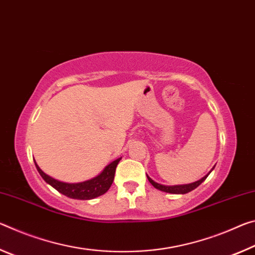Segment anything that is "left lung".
Returning a JSON list of instances; mask_svg holds the SVG:
<instances>
[{"mask_svg": "<svg viewBox=\"0 0 255 255\" xmlns=\"http://www.w3.org/2000/svg\"><path fill=\"white\" fill-rule=\"evenodd\" d=\"M215 168V167H214ZM212 168V169H214ZM210 174V173H209ZM208 174V175H209ZM208 175H206V176L202 177L201 179H199V181L194 182V183H191V184H185V185H175V186H166V185H161V184H158L157 182L152 181L151 178H150L148 175V181L151 183V184L156 187V189L160 190V191H164V192H167V193H173V194H185V193H189V192H191L192 190L197 189V187L201 184V183L204 181L208 177Z\"/></svg>", "mask_w": 255, "mask_h": 255, "instance_id": "8db88e82", "label": "left lung"}]
</instances>
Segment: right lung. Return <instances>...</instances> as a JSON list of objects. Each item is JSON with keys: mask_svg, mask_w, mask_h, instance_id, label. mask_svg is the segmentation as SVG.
Listing matches in <instances>:
<instances>
[{"mask_svg": "<svg viewBox=\"0 0 255 255\" xmlns=\"http://www.w3.org/2000/svg\"><path fill=\"white\" fill-rule=\"evenodd\" d=\"M121 158L111 162L110 165L105 167V169L100 173L98 176L95 178H91L89 181L77 183V184H70V183L60 182L57 179H54L53 177L46 175L43 170H41L38 165L36 164V168L40 174V176L44 178L46 183H48L49 185H52L54 189L57 190L60 193L66 195L71 199H77V200H90L95 199L106 193L110 189L113 181H114V175L116 170V166H118Z\"/></svg>", "mask_w": 255, "mask_h": 255, "instance_id": "1", "label": "right lung"}]
</instances>
